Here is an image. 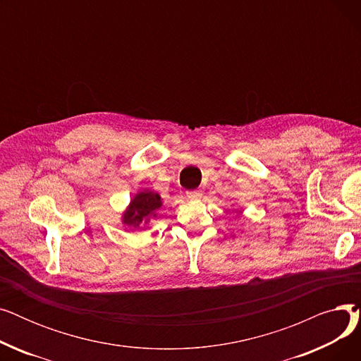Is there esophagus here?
Wrapping results in <instances>:
<instances>
[{
    "instance_id": "1",
    "label": "esophagus",
    "mask_w": 361,
    "mask_h": 361,
    "mask_svg": "<svg viewBox=\"0 0 361 361\" xmlns=\"http://www.w3.org/2000/svg\"><path fill=\"white\" fill-rule=\"evenodd\" d=\"M187 197H188V199H200V197H202V192H200V190L187 192Z\"/></svg>"
}]
</instances>
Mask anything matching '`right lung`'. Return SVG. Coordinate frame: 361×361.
I'll list each match as a JSON object with an SVG mask.
<instances>
[{
	"instance_id": "1",
	"label": "right lung",
	"mask_w": 361,
	"mask_h": 361,
	"mask_svg": "<svg viewBox=\"0 0 361 361\" xmlns=\"http://www.w3.org/2000/svg\"><path fill=\"white\" fill-rule=\"evenodd\" d=\"M162 200L158 193L154 192H140L131 199L128 209L124 212L123 224L131 225L137 228L139 224L147 222L149 216H157L161 209Z\"/></svg>"
}]
</instances>
